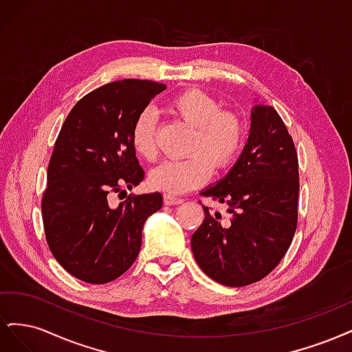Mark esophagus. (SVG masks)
I'll return each instance as SVG.
<instances>
[{
  "instance_id": "obj_1",
  "label": "esophagus",
  "mask_w": 352,
  "mask_h": 352,
  "mask_svg": "<svg viewBox=\"0 0 352 352\" xmlns=\"http://www.w3.org/2000/svg\"><path fill=\"white\" fill-rule=\"evenodd\" d=\"M184 199L179 198V197H175L172 194H166L164 195V204L166 206H177V204H182Z\"/></svg>"
}]
</instances>
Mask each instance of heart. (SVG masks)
<instances>
[{"label":"heart","instance_id":"b5f03b06","mask_svg":"<svg viewBox=\"0 0 352 352\" xmlns=\"http://www.w3.org/2000/svg\"><path fill=\"white\" fill-rule=\"evenodd\" d=\"M170 113L194 127L189 153L185 158H168L155 167L150 184L168 194H184L204 185L214 168H229L239 157L245 144V123L232 110H221L217 100L199 89H189L168 104ZM131 142L138 155L154 160L155 114L145 109L136 116L131 129Z\"/></svg>","mask_w":352,"mask_h":352}]
</instances>
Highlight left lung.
<instances>
[{"instance_id":"8db88e82","label":"left lung","mask_w":352,"mask_h":352,"mask_svg":"<svg viewBox=\"0 0 352 352\" xmlns=\"http://www.w3.org/2000/svg\"><path fill=\"white\" fill-rule=\"evenodd\" d=\"M300 173L292 136L270 105L251 110L248 141L214 186L201 192L228 204L230 220L204 208L190 239L194 257L208 278L247 286L265 278L289 248L298 221Z\"/></svg>"}]
</instances>
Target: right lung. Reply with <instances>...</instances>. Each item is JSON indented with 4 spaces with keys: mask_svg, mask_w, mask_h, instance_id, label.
Segmentation results:
<instances>
[{
    "mask_svg": "<svg viewBox=\"0 0 352 352\" xmlns=\"http://www.w3.org/2000/svg\"><path fill=\"white\" fill-rule=\"evenodd\" d=\"M166 85L124 79L85 95L66 117L52 151L42 220L48 247L65 270L87 283H109L136 260L145 220L163 206L160 192L113 194L144 180L131 129Z\"/></svg>",
    "mask_w": 352,
    "mask_h": 352,
    "instance_id": "obj_1",
    "label": "right lung"
}]
</instances>
